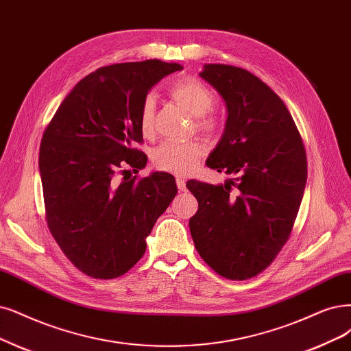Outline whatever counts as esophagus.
Masks as SVG:
<instances>
[{
    "mask_svg": "<svg viewBox=\"0 0 351 351\" xmlns=\"http://www.w3.org/2000/svg\"><path fill=\"white\" fill-rule=\"evenodd\" d=\"M176 186H178V189L179 191H185L186 189V182H185V179H182V178H176Z\"/></svg>",
    "mask_w": 351,
    "mask_h": 351,
    "instance_id": "1",
    "label": "esophagus"
}]
</instances>
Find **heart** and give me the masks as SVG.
I'll use <instances>...</instances> for the list:
<instances>
[{
	"instance_id": "1",
	"label": "heart",
	"mask_w": 351,
	"mask_h": 351,
	"mask_svg": "<svg viewBox=\"0 0 351 351\" xmlns=\"http://www.w3.org/2000/svg\"><path fill=\"white\" fill-rule=\"evenodd\" d=\"M171 95L179 106L197 119V127L205 134H217L221 132L223 121L211 110L214 107V94L211 89L201 81L193 77H180L167 88ZM154 110L156 101L152 95L143 99L138 111V125L145 136H152L154 130ZM204 149L198 141H166L153 153V165L159 171L175 175H186L195 167Z\"/></svg>"
}]
</instances>
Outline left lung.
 I'll return each instance as SVG.
<instances>
[{
	"label": "left lung",
	"mask_w": 351,
	"mask_h": 351,
	"mask_svg": "<svg viewBox=\"0 0 351 351\" xmlns=\"http://www.w3.org/2000/svg\"><path fill=\"white\" fill-rule=\"evenodd\" d=\"M223 97L227 121L206 166L232 178L188 180L198 201L191 236L218 275L244 280L263 271L289 239L306 184V154L285 102L249 71L208 63L199 73Z\"/></svg>",
	"instance_id": "obj_1"
}]
</instances>
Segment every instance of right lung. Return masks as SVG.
<instances>
[{
    "label": "right lung",
    "instance_id": "obj_1",
    "mask_svg": "<svg viewBox=\"0 0 351 351\" xmlns=\"http://www.w3.org/2000/svg\"><path fill=\"white\" fill-rule=\"evenodd\" d=\"M182 64L158 59L89 73L62 101L38 153L47 226L69 261L95 279H114L146 252V239L175 198V178H123L147 163L138 111L153 85Z\"/></svg>",
    "mask_w": 351,
    "mask_h": 351
}]
</instances>
